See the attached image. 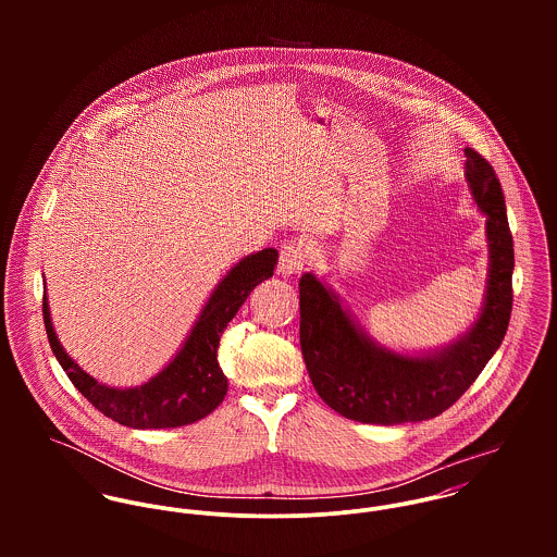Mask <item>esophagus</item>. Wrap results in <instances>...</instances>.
<instances>
[{"label":"esophagus","mask_w":557,"mask_h":557,"mask_svg":"<svg viewBox=\"0 0 557 557\" xmlns=\"http://www.w3.org/2000/svg\"><path fill=\"white\" fill-rule=\"evenodd\" d=\"M307 259V250L300 242L296 239H287L281 244V252H278V274L283 276H294L302 270Z\"/></svg>","instance_id":"1"}]
</instances>
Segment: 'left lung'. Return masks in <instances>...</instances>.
I'll return each instance as SVG.
<instances>
[{"label": "left lung", "mask_w": 557, "mask_h": 557, "mask_svg": "<svg viewBox=\"0 0 557 557\" xmlns=\"http://www.w3.org/2000/svg\"><path fill=\"white\" fill-rule=\"evenodd\" d=\"M466 177L486 214L488 287L468 334L437 354L411 358L377 347L313 274L300 278V347L309 377L334 411L367 424L429 420L476 382L502 345L512 311L515 248L506 203L493 166L466 150Z\"/></svg>", "instance_id": "8db88e82"}]
</instances>
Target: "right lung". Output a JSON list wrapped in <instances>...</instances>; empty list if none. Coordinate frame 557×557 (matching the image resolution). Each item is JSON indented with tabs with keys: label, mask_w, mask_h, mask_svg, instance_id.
<instances>
[{
	"label": "right lung",
	"mask_w": 557,
	"mask_h": 557,
	"mask_svg": "<svg viewBox=\"0 0 557 557\" xmlns=\"http://www.w3.org/2000/svg\"><path fill=\"white\" fill-rule=\"evenodd\" d=\"M278 252L263 248L248 255L219 283L180 354L139 388H107L89 377L60 345L47 305L42 318L51 349L83 397L107 418L131 429H173L197 422L227 395V377L219 367V343L248 294L274 274Z\"/></svg>",
	"instance_id": "add662e5"
}]
</instances>
